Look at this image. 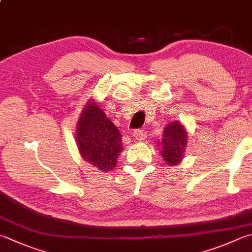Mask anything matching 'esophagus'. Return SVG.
Wrapping results in <instances>:
<instances>
[{"mask_svg": "<svg viewBox=\"0 0 252 252\" xmlns=\"http://www.w3.org/2000/svg\"><path fill=\"white\" fill-rule=\"evenodd\" d=\"M134 137L137 139V140H142L145 139L147 137V134H146V130L144 129H136L134 131Z\"/></svg>", "mask_w": 252, "mask_h": 252, "instance_id": "34e87169", "label": "esophagus"}]
</instances>
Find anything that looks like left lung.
<instances>
[{
  "label": "left lung",
  "instance_id": "8db88e82",
  "mask_svg": "<svg viewBox=\"0 0 252 252\" xmlns=\"http://www.w3.org/2000/svg\"><path fill=\"white\" fill-rule=\"evenodd\" d=\"M187 132L180 123H171L165 127L163 130V138L161 141L162 144L161 156L163 157V160L172 165L181 161L185 146H187Z\"/></svg>",
  "mask_w": 252,
  "mask_h": 252
}]
</instances>
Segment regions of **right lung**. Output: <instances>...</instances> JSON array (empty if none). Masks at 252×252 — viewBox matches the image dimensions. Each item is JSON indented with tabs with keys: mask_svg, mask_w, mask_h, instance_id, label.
Segmentation results:
<instances>
[{
	"mask_svg": "<svg viewBox=\"0 0 252 252\" xmlns=\"http://www.w3.org/2000/svg\"><path fill=\"white\" fill-rule=\"evenodd\" d=\"M121 132L108 120L95 102L90 101L80 116L77 142L87 162L102 171H110L116 165L122 151Z\"/></svg>",
	"mask_w": 252,
	"mask_h": 252,
	"instance_id": "obj_1",
	"label": "right lung"
}]
</instances>
